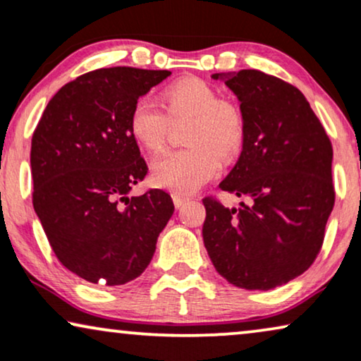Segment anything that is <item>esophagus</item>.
<instances>
[{
    "instance_id": "1",
    "label": "esophagus",
    "mask_w": 361,
    "mask_h": 361,
    "mask_svg": "<svg viewBox=\"0 0 361 361\" xmlns=\"http://www.w3.org/2000/svg\"><path fill=\"white\" fill-rule=\"evenodd\" d=\"M172 200H174V205H176V209H180L182 205H184L187 200L185 195H179V194H172Z\"/></svg>"
}]
</instances>
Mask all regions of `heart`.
<instances>
[{"instance_id": "b5f03b06", "label": "heart", "mask_w": 361, "mask_h": 361, "mask_svg": "<svg viewBox=\"0 0 361 361\" xmlns=\"http://www.w3.org/2000/svg\"><path fill=\"white\" fill-rule=\"evenodd\" d=\"M167 116L147 97H139L129 111V130L147 151H159L171 121L190 118L187 149L164 152L154 159L151 182L161 189L189 195L221 171V157L233 159L245 140V119L233 102L222 101L214 86L200 78H184L162 91Z\"/></svg>"}]
</instances>
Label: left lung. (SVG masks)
Segmentation results:
<instances>
[{
	"label": "left lung",
	"instance_id": "obj_1",
	"mask_svg": "<svg viewBox=\"0 0 361 361\" xmlns=\"http://www.w3.org/2000/svg\"><path fill=\"white\" fill-rule=\"evenodd\" d=\"M240 101L245 140L221 189L247 197L228 209L205 197L204 245L219 274L245 290H270L317 259L335 204L334 149L305 96L257 69L217 73Z\"/></svg>",
	"mask_w": 361,
	"mask_h": 361
}]
</instances>
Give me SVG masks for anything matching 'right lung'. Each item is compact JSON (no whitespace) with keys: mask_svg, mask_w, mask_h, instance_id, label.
<instances>
[{"mask_svg":"<svg viewBox=\"0 0 361 361\" xmlns=\"http://www.w3.org/2000/svg\"><path fill=\"white\" fill-rule=\"evenodd\" d=\"M167 76L137 68L82 74L56 92L32 134L35 212L58 260L91 283L137 279L174 214L164 190L128 197L147 174L129 111Z\"/></svg>","mask_w":361,"mask_h":361,"instance_id":"add662e5","label":"right lung"}]
</instances>
